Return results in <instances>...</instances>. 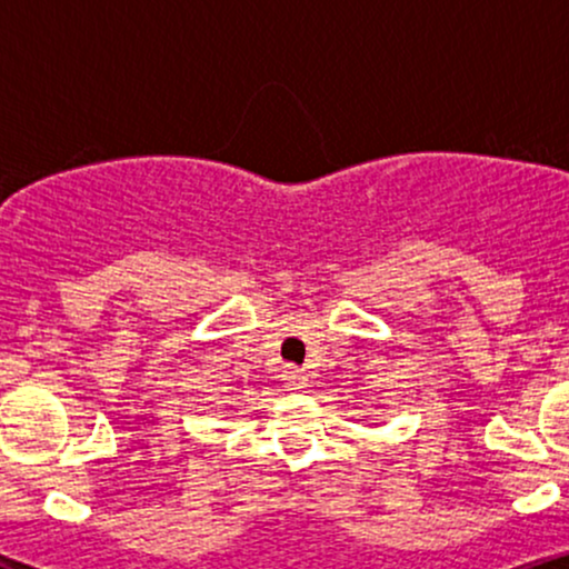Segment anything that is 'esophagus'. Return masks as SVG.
Wrapping results in <instances>:
<instances>
[{
  "instance_id": "obj_1",
  "label": "esophagus",
  "mask_w": 569,
  "mask_h": 569,
  "mask_svg": "<svg viewBox=\"0 0 569 569\" xmlns=\"http://www.w3.org/2000/svg\"><path fill=\"white\" fill-rule=\"evenodd\" d=\"M283 385L289 390H302L307 388V375L305 369H297V367H286L283 371Z\"/></svg>"
}]
</instances>
